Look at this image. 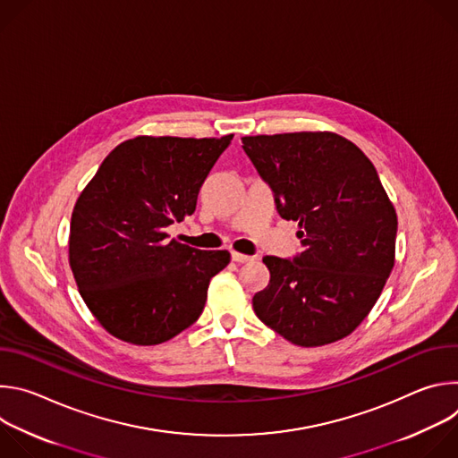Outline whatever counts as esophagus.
Returning <instances> with one entry per match:
<instances>
[{
	"label": "esophagus",
	"mask_w": 458,
	"mask_h": 458,
	"mask_svg": "<svg viewBox=\"0 0 458 458\" xmlns=\"http://www.w3.org/2000/svg\"><path fill=\"white\" fill-rule=\"evenodd\" d=\"M232 260H235V263L241 265V263H250V260H253V257L239 253V251H232Z\"/></svg>",
	"instance_id": "esophagus-1"
}]
</instances>
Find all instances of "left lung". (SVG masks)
<instances>
[{"mask_svg": "<svg viewBox=\"0 0 458 458\" xmlns=\"http://www.w3.org/2000/svg\"><path fill=\"white\" fill-rule=\"evenodd\" d=\"M242 150L302 244L293 259H263L270 284L253 295L255 315L297 346L344 339L395 265L397 214L375 166L332 132L246 136Z\"/></svg>", "mask_w": 458, "mask_h": 458, "instance_id": "left-lung-1", "label": "left lung"}]
</instances>
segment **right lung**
<instances>
[{"instance_id":"obj_1","label":"right lung","mask_w":458,"mask_h":458,"mask_svg":"<svg viewBox=\"0 0 458 458\" xmlns=\"http://www.w3.org/2000/svg\"><path fill=\"white\" fill-rule=\"evenodd\" d=\"M232 138L128 140L81 191L71 219V268L85 304L114 337L161 344L203 313L210 279L230 253L170 241L166 228L193 214Z\"/></svg>"}]
</instances>
